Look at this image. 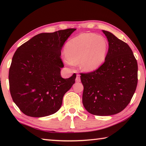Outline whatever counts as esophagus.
Returning <instances> with one entry per match:
<instances>
[{"mask_svg": "<svg viewBox=\"0 0 146 146\" xmlns=\"http://www.w3.org/2000/svg\"><path fill=\"white\" fill-rule=\"evenodd\" d=\"M76 82H80V75H76Z\"/></svg>", "mask_w": 146, "mask_h": 146, "instance_id": "34e87169", "label": "esophagus"}]
</instances>
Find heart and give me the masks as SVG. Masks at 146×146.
<instances>
[{
    "label": "heart",
    "mask_w": 146,
    "mask_h": 146,
    "mask_svg": "<svg viewBox=\"0 0 146 146\" xmlns=\"http://www.w3.org/2000/svg\"><path fill=\"white\" fill-rule=\"evenodd\" d=\"M108 50V42L104 36L93 33H82L66 44L64 62L70 66L79 62L81 70L90 72L104 62Z\"/></svg>",
    "instance_id": "b5f03b06"
}]
</instances>
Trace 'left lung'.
I'll use <instances>...</instances> for the list:
<instances>
[{
  "label": "left lung",
  "mask_w": 146,
  "mask_h": 146,
  "mask_svg": "<svg viewBox=\"0 0 146 146\" xmlns=\"http://www.w3.org/2000/svg\"><path fill=\"white\" fill-rule=\"evenodd\" d=\"M109 42L105 62L93 72L80 73L82 103L91 114L110 116L129 104L138 82V64L130 47L102 30Z\"/></svg>",
  "instance_id": "obj_1"
}]
</instances>
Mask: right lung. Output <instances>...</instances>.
<instances>
[{
	"mask_svg": "<svg viewBox=\"0 0 146 146\" xmlns=\"http://www.w3.org/2000/svg\"><path fill=\"white\" fill-rule=\"evenodd\" d=\"M76 29L38 34L18 48L9 71L10 93L24 114L43 117L58 111L65 93L75 82L76 74L60 75L61 50Z\"/></svg>",
	"mask_w": 146,
	"mask_h": 146,
	"instance_id": "obj_1",
	"label": "right lung"
}]
</instances>
